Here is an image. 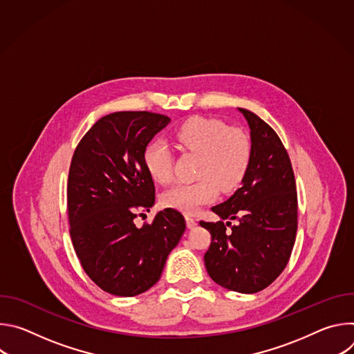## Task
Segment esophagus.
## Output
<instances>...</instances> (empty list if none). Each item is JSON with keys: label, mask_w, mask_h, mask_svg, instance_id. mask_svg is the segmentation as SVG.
Wrapping results in <instances>:
<instances>
[{"label": "esophagus", "mask_w": 354, "mask_h": 354, "mask_svg": "<svg viewBox=\"0 0 354 354\" xmlns=\"http://www.w3.org/2000/svg\"><path fill=\"white\" fill-rule=\"evenodd\" d=\"M185 220H186V225H187V228H193V227H196V218L194 217H192V216H185Z\"/></svg>", "instance_id": "34e87169"}]
</instances>
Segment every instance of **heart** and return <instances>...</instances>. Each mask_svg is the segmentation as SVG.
I'll return each instance as SVG.
<instances>
[{"instance_id":"obj_1","label":"heart","mask_w":354,"mask_h":354,"mask_svg":"<svg viewBox=\"0 0 354 354\" xmlns=\"http://www.w3.org/2000/svg\"><path fill=\"white\" fill-rule=\"evenodd\" d=\"M174 138L183 149L198 154V179L167 190L162 194L164 206L190 214L214 201L220 189L232 192L242 183L254 153L250 137L245 131L227 127L217 119L194 116L175 130ZM142 162L156 182L168 185L172 180V154L167 142H148Z\"/></svg>"}]
</instances>
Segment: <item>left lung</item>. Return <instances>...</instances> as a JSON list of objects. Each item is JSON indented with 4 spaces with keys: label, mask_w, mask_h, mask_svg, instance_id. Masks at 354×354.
Wrapping results in <instances>:
<instances>
[{
    "label": "left lung",
    "mask_w": 354,
    "mask_h": 354,
    "mask_svg": "<svg viewBox=\"0 0 354 354\" xmlns=\"http://www.w3.org/2000/svg\"><path fill=\"white\" fill-rule=\"evenodd\" d=\"M250 129L254 153L242 186L212 207L221 218L200 221L212 234L205 254L209 276L221 287L254 294L284 270L297 234V190L287 151L276 131L250 111L238 108ZM225 218L236 219L232 226ZM232 226L230 232L226 227Z\"/></svg>",
    "instance_id": "8db88e82"
}]
</instances>
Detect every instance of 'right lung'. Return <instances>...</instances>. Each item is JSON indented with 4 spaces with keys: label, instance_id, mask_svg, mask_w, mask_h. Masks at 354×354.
<instances>
[{
    "label": "right lung",
    "instance_id": "obj_1",
    "mask_svg": "<svg viewBox=\"0 0 354 354\" xmlns=\"http://www.w3.org/2000/svg\"><path fill=\"white\" fill-rule=\"evenodd\" d=\"M169 122L151 112L111 113L74 151L67 185L70 235L85 273L109 294L133 297L153 287L186 230L175 209H164L141 228L134 224L156 203L144 148Z\"/></svg>",
    "mask_w": 354,
    "mask_h": 354
}]
</instances>
